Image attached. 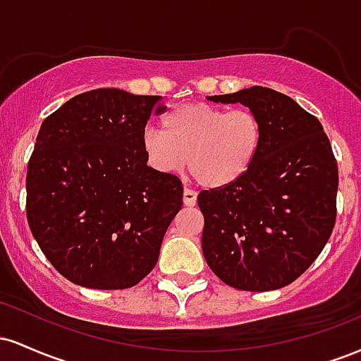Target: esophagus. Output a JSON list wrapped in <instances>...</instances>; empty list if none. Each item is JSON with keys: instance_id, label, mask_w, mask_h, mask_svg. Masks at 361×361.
Instances as JSON below:
<instances>
[{"instance_id": "obj_1", "label": "esophagus", "mask_w": 361, "mask_h": 361, "mask_svg": "<svg viewBox=\"0 0 361 361\" xmlns=\"http://www.w3.org/2000/svg\"><path fill=\"white\" fill-rule=\"evenodd\" d=\"M183 204L186 207H193L197 204V192H193V190L190 188H185L183 190Z\"/></svg>"}]
</instances>
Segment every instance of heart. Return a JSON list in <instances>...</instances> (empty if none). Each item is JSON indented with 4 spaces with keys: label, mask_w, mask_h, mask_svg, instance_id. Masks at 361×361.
<instances>
[{
    "label": "heart",
    "mask_w": 361,
    "mask_h": 361,
    "mask_svg": "<svg viewBox=\"0 0 361 361\" xmlns=\"http://www.w3.org/2000/svg\"><path fill=\"white\" fill-rule=\"evenodd\" d=\"M263 144V123L250 109L227 110L207 103H186L161 118V130L142 132L149 164L176 173L186 164L198 185L226 188L250 171Z\"/></svg>",
    "instance_id": "obj_1"
}]
</instances>
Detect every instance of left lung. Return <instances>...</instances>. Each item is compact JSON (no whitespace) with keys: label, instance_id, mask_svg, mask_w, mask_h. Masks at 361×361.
I'll return each instance as SVG.
<instances>
[{"label":"left lung","instance_id":"obj_1","mask_svg":"<svg viewBox=\"0 0 361 361\" xmlns=\"http://www.w3.org/2000/svg\"><path fill=\"white\" fill-rule=\"evenodd\" d=\"M209 100L243 103L255 111L263 123V144L241 180L198 195L205 261L233 288H281L307 270L333 233V147L321 122L275 90L251 86Z\"/></svg>","mask_w":361,"mask_h":361}]
</instances>
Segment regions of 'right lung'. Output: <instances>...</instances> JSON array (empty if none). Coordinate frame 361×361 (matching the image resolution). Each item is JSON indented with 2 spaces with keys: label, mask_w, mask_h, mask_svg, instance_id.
<instances>
[{
  "label": "right lung",
  "mask_w": 361,
  "mask_h": 361,
  "mask_svg": "<svg viewBox=\"0 0 361 361\" xmlns=\"http://www.w3.org/2000/svg\"><path fill=\"white\" fill-rule=\"evenodd\" d=\"M161 97L100 88L40 126L27 169V219L52 267L98 290L137 285L159 258L183 185L147 166L142 132Z\"/></svg>",
  "instance_id": "1"
}]
</instances>
